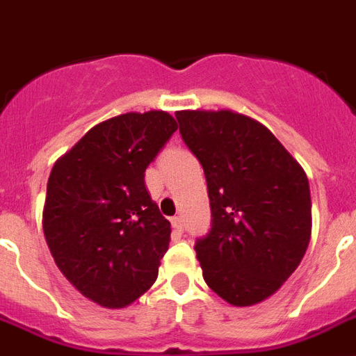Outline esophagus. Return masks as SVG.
I'll return each mask as SVG.
<instances>
[{"mask_svg":"<svg viewBox=\"0 0 356 356\" xmlns=\"http://www.w3.org/2000/svg\"><path fill=\"white\" fill-rule=\"evenodd\" d=\"M171 224L176 233H181V231H184V218H181V216H175V218L171 220Z\"/></svg>","mask_w":356,"mask_h":356,"instance_id":"obj_1","label":"esophagus"}]
</instances>
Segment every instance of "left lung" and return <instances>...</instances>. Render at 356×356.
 <instances>
[{"label":"left lung","instance_id":"1","mask_svg":"<svg viewBox=\"0 0 356 356\" xmlns=\"http://www.w3.org/2000/svg\"><path fill=\"white\" fill-rule=\"evenodd\" d=\"M180 134L207 180L211 229L195 243L204 280L229 304L266 300L311 238L309 181L262 123L231 111H180Z\"/></svg>","mask_w":356,"mask_h":356}]
</instances>
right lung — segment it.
<instances>
[{
  "mask_svg": "<svg viewBox=\"0 0 356 356\" xmlns=\"http://www.w3.org/2000/svg\"><path fill=\"white\" fill-rule=\"evenodd\" d=\"M163 111L127 113L90 129L52 167L43 233L67 280L104 307H125L156 282L171 224L145 169L176 132Z\"/></svg>",
  "mask_w": 356,
  "mask_h": 356,
  "instance_id": "right-lung-1",
  "label": "right lung"
}]
</instances>
